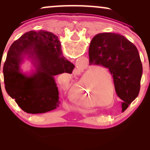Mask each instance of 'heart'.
<instances>
[{"instance_id":"1","label":"heart","mask_w":150,"mask_h":150,"mask_svg":"<svg viewBox=\"0 0 150 150\" xmlns=\"http://www.w3.org/2000/svg\"><path fill=\"white\" fill-rule=\"evenodd\" d=\"M110 86L112 87V79L109 71L101 65H93L71 87L69 98L75 103L87 106L90 102L89 91L99 98L110 90Z\"/></svg>"}]
</instances>
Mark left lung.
Masks as SVG:
<instances>
[{"label":"left lung","instance_id":"1","mask_svg":"<svg viewBox=\"0 0 150 150\" xmlns=\"http://www.w3.org/2000/svg\"><path fill=\"white\" fill-rule=\"evenodd\" d=\"M89 54L90 64L109 69L124 112L140 91L143 67L137 47L123 35L104 33L92 39Z\"/></svg>","mask_w":150,"mask_h":150}]
</instances>
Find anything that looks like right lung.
<instances>
[{
  "instance_id": "1",
  "label": "right lung",
  "mask_w": 150,
  "mask_h": 150,
  "mask_svg": "<svg viewBox=\"0 0 150 150\" xmlns=\"http://www.w3.org/2000/svg\"><path fill=\"white\" fill-rule=\"evenodd\" d=\"M25 57L34 67L29 75L20 67ZM74 68V65L63 56L58 37L45 30H30L15 41L8 51L3 65L6 91L27 113L50 111L60 104L54 76L71 74Z\"/></svg>"
}]
</instances>
